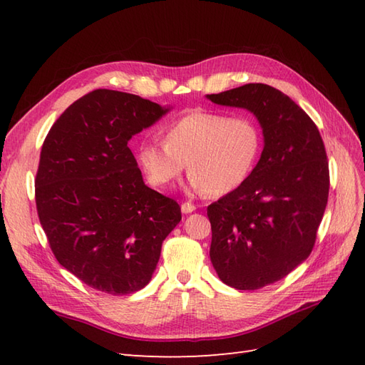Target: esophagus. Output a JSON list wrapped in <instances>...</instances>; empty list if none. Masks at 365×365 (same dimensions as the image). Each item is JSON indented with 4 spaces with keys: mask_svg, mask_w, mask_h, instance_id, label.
<instances>
[{
    "mask_svg": "<svg viewBox=\"0 0 365 365\" xmlns=\"http://www.w3.org/2000/svg\"><path fill=\"white\" fill-rule=\"evenodd\" d=\"M180 208H182V213L188 215V213H192V212L196 210V205H195V204H191V202H183Z\"/></svg>",
    "mask_w": 365,
    "mask_h": 365,
    "instance_id": "34e87169",
    "label": "esophagus"
}]
</instances>
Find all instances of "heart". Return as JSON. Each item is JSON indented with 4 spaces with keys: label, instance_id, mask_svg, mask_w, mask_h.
Listing matches in <instances>:
<instances>
[{
    "label": "heart",
    "instance_id": "heart-1",
    "mask_svg": "<svg viewBox=\"0 0 365 365\" xmlns=\"http://www.w3.org/2000/svg\"><path fill=\"white\" fill-rule=\"evenodd\" d=\"M263 139L247 118L196 110L168 127L165 143L143 141L136 158L155 188H168L187 169L191 187L224 196L247 180L257 165Z\"/></svg>",
    "mask_w": 365,
    "mask_h": 365
}]
</instances>
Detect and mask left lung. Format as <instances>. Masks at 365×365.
<instances>
[{"label":"left lung","instance_id":"1","mask_svg":"<svg viewBox=\"0 0 365 365\" xmlns=\"http://www.w3.org/2000/svg\"><path fill=\"white\" fill-rule=\"evenodd\" d=\"M207 98L251 111L262 127L263 150L252 174L207 208L216 273L237 290H257L281 281L312 252L328 204L327 150L314 120L268 84Z\"/></svg>","mask_w":365,"mask_h":365}]
</instances>
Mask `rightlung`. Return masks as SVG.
Here are the masks:
<instances>
[{"mask_svg": "<svg viewBox=\"0 0 365 365\" xmlns=\"http://www.w3.org/2000/svg\"><path fill=\"white\" fill-rule=\"evenodd\" d=\"M170 108L97 89L46 135L36 175L37 215L56 260L92 289H144L161 245L182 220L174 199L147 187L128 141Z\"/></svg>", "mask_w": 365, "mask_h": 365, "instance_id": "obj_1", "label": "right lung"}]
</instances>
